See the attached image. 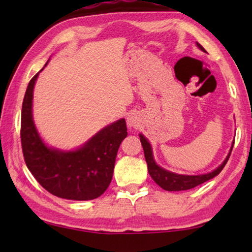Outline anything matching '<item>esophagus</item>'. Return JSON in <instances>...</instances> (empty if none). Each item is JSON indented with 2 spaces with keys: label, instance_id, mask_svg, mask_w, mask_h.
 Listing matches in <instances>:
<instances>
[{
  "label": "esophagus",
  "instance_id": "esophagus-1",
  "mask_svg": "<svg viewBox=\"0 0 252 252\" xmlns=\"http://www.w3.org/2000/svg\"><path fill=\"white\" fill-rule=\"evenodd\" d=\"M126 123L129 126H135L138 125V118L133 116V114H130V116L126 118Z\"/></svg>",
  "mask_w": 252,
  "mask_h": 252
}]
</instances>
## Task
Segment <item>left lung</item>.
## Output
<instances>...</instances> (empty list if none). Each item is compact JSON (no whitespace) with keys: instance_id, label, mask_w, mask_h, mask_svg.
Returning a JSON list of instances; mask_svg holds the SVG:
<instances>
[{"instance_id":"1","label":"left lung","mask_w":252,"mask_h":252,"mask_svg":"<svg viewBox=\"0 0 252 252\" xmlns=\"http://www.w3.org/2000/svg\"><path fill=\"white\" fill-rule=\"evenodd\" d=\"M197 45L200 50H202L203 52H206V50L202 48V45H200L199 43H197ZM140 141H141V144L143 147L144 158H146V161L148 163L149 174H150L151 178L155 180L157 185H159L162 189L167 191H182V190L192 189V188L201 185V183L210 180V179L215 178L216 176H218V174L222 171L225 163L228 162L229 157L231 155L233 143H234V142L232 143V147L230 149L229 155L227 158H225V160L222 162V164L217 168L216 170H213L212 172L207 173V174H201V176H185V174H177V173L170 172L168 170H164L163 168L159 167V165L156 163L155 159H153L152 149H151L150 143L148 142V140L144 138L142 134H140Z\"/></svg>"}]
</instances>
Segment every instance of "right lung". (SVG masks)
Returning a JSON list of instances; mask_svg holds the SVG:
<instances>
[{"label":"right lung","instance_id":"right-lung-1","mask_svg":"<svg viewBox=\"0 0 252 252\" xmlns=\"http://www.w3.org/2000/svg\"><path fill=\"white\" fill-rule=\"evenodd\" d=\"M39 73L30 81L22 104L21 143L27 167L46 191L59 198L83 201L100 197L112 180L119 147L127 135L126 120L103 127L75 151L46 147L32 117L33 89Z\"/></svg>","mask_w":252,"mask_h":252}]
</instances>
